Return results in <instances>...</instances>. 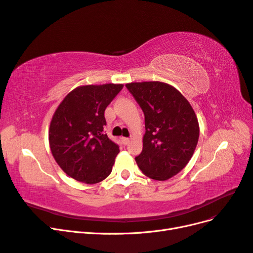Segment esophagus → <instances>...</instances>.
Instances as JSON below:
<instances>
[{"label": "esophagus", "instance_id": "obj_1", "mask_svg": "<svg viewBox=\"0 0 253 253\" xmlns=\"http://www.w3.org/2000/svg\"><path fill=\"white\" fill-rule=\"evenodd\" d=\"M121 141L125 145H126L129 142V138H126V137H121Z\"/></svg>", "mask_w": 253, "mask_h": 253}]
</instances>
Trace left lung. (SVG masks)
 I'll return each instance as SVG.
<instances>
[{
  "mask_svg": "<svg viewBox=\"0 0 253 253\" xmlns=\"http://www.w3.org/2000/svg\"><path fill=\"white\" fill-rule=\"evenodd\" d=\"M144 114L143 148L135 158L141 172L167 180L190 162L200 137L194 110L180 91L159 81L126 84Z\"/></svg>",
  "mask_w": 253,
  "mask_h": 253,
  "instance_id": "1",
  "label": "left lung"
}]
</instances>
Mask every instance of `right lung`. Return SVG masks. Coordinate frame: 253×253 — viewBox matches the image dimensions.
Returning <instances> with one entry per match:
<instances>
[{
	"instance_id": "right-lung-1",
	"label": "right lung",
	"mask_w": 253,
	"mask_h": 253,
	"mask_svg": "<svg viewBox=\"0 0 253 253\" xmlns=\"http://www.w3.org/2000/svg\"><path fill=\"white\" fill-rule=\"evenodd\" d=\"M124 84L76 87L59 104L50 121L51 154L70 177L100 182L111 174L118 144L104 134V111Z\"/></svg>"
}]
</instances>
